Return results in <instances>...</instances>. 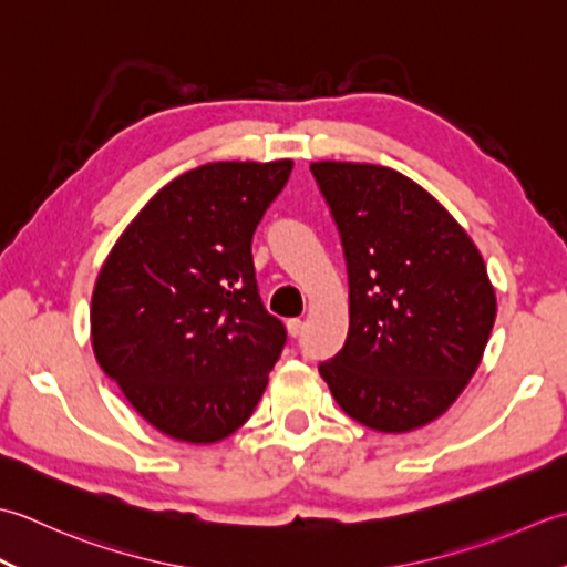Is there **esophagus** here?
<instances>
[{"instance_id": "esophagus-1", "label": "esophagus", "mask_w": 567, "mask_h": 567, "mask_svg": "<svg viewBox=\"0 0 567 567\" xmlns=\"http://www.w3.org/2000/svg\"><path fill=\"white\" fill-rule=\"evenodd\" d=\"M286 328H288V334H291V338H300V334H303V320L291 318L286 322Z\"/></svg>"}]
</instances>
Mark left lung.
Segmentation results:
<instances>
[{
	"label": "left lung",
	"mask_w": 567,
	"mask_h": 567,
	"mask_svg": "<svg viewBox=\"0 0 567 567\" xmlns=\"http://www.w3.org/2000/svg\"><path fill=\"white\" fill-rule=\"evenodd\" d=\"M338 225L350 330L318 372L350 419L406 433L443 415L482 362L496 298L453 215L399 171L310 164Z\"/></svg>",
	"instance_id": "obj_1"
}]
</instances>
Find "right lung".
Masks as SVG:
<instances>
[{
  "label": "right lung",
  "instance_id": "right-lung-1",
  "mask_svg": "<svg viewBox=\"0 0 567 567\" xmlns=\"http://www.w3.org/2000/svg\"><path fill=\"white\" fill-rule=\"evenodd\" d=\"M293 161H217L173 178L124 229L92 291V350L144 419L217 443L245 423L286 344L251 237Z\"/></svg>",
  "mask_w": 567,
  "mask_h": 567
}]
</instances>
